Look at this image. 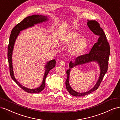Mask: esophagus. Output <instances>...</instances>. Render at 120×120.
Returning <instances> with one entry per match:
<instances>
[{"label":"esophagus","mask_w":120,"mask_h":120,"mask_svg":"<svg viewBox=\"0 0 120 120\" xmlns=\"http://www.w3.org/2000/svg\"><path fill=\"white\" fill-rule=\"evenodd\" d=\"M60 65L61 66H63V67H64L65 65H66V64H65L64 61H61L60 62Z\"/></svg>","instance_id":"34e87169"}]
</instances>
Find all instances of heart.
Here are the masks:
<instances>
[{"mask_svg":"<svg viewBox=\"0 0 120 120\" xmlns=\"http://www.w3.org/2000/svg\"><path fill=\"white\" fill-rule=\"evenodd\" d=\"M61 45H69L68 52L71 57H78L82 55L89 46V42L86 38L78 32L71 30L63 35L60 38Z\"/></svg>","mask_w":120,"mask_h":120,"instance_id":"heart-1","label":"heart"}]
</instances>
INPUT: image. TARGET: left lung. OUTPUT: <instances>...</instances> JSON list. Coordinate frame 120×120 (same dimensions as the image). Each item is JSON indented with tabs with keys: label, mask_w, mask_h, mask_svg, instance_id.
I'll use <instances>...</instances> for the list:
<instances>
[{
	"label": "left lung",
	"mask_w": 120,
	"mask_h": 120,
	"mask_svg": "<svg viewBox=\"0 0 120 120\" xmlns=\"http://www.w3.org/2000/svg\"><path fill=\"white\" fill-rule=\"evenodd\" d=\"M87 25L93 33L99 37L97 42L94 45L89 53L76 58L74 62L71 61L69 64L70 68L67 71V79L66 86L68 92L75 97H82L97 90L99 88L105 75L107 71L108 61L110 56V45L107 41L106 34L100 26V24L95 20H87ZM96 62L100 68V75L95 85L93 88L85 92H78L72 89L69 83L70 72L72 68L88 63Z\"/></svg>",
	"instance_id": "1"
}]
</instances>
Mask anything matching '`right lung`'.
I'll return each instance as SVG.
<instances>
[{
  "label": "right lung",
  "mask_w": 120,
  "mask_h": 120,
  "mask_svg": "<svg viewBox=\"0 0 120 120\" xmlns=\"http://www.w3.org/2000/svg\"><path fill=\"white\" fill-rule=\"evenodd\" d=\"M49 19L48 16L38 15V14H34V15H33L27 16L26 18H25L22 21H21L20 23L17 24L13 27L11 32V34L10 35L9 45L8 46V56L11 77L13 80L17 83L18 86H19L21 89L25 90L26 92L30 94L38 93L41 92L45 89V79L49 71L56 66V61L54 59L46 63L45 66V74L44 75H43V79L41 86L35 89H28L25 87L21 85V83H20L19 82H18L15 78V76H14L12 59L14 46L16 41V40L18 36L20 34L21 31L25 30L30 27H34L35 25L42 23L43 22H46L47 21H49Z\"/></svg>",
  "instance_id": "1"
}]
</instances>
